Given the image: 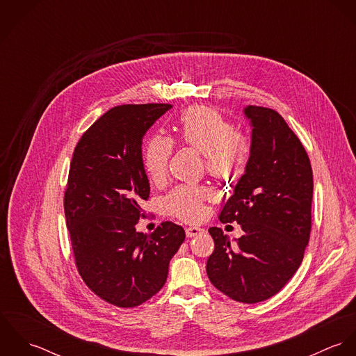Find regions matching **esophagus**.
I'll list each match as a JSON object with an SVG mask.
<instances>
[{
	"label": "esophagus",
	"instance_id": "34e87169",
	"mask_svg": "<svg viewBox=\"0 0 356 356\" xmlns=\"http://www.w3.org/2000/svg\"><path fill=\"white\" fill-rule=\"evenodd\" d=\"M185 232H186V236H188V237H196V236H199V234L203 233L204 229L199 227V226H189V227L185 229Z\"/></svg>",
	"mask_w": 356,
	"mask_h": 356
}]
</instances>
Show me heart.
Returning <instances> with one entry per match:
<instances>
[{
	"instance_id": "b5f03b06",
	"label": "heart",
	"mask_w": 356,
	"mask_h": 356,
	"mask_svg": "<svg viewBox=\"0 0 356 356\" xmlns=\"http://www.w3.org/2000/svg\"><path fill=\"white\" fill-rule=\"evenodd\" d=\"M178 140L205 154V167L216 178H229L247 163L251 144L218 111L207 106L189 108L179 120ZM172 153V143L160 134H153L143 153L145 171L152 182H161ZM211 195L204 186L181 185L165 197L170 213L184 220H196L204 212L203 200Z\"/></svg>"
}]
</instances>
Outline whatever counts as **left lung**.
I'll use <instances>...</instances> for the list:
<instances>
[{
    "mask_svg": "<svg viewBox=\"0 0 356 356\" xmlns=\"http://www.w3.org/2000/svg\"><path fill=\"white\" fill-rule=\"evenodd\" d=\"M244 115L252 127L250 159L219 215L244 234L230 243L209 227L215 250L207 274L230 299L254 305L278 293L305 257L314 181L305 147L277 111L248 105Z\"/></svg>",
    "mask_w": 356,
    "mask_h": 356,
    "instance_id": "1",
    "label": "left lung"
}]
</instances>
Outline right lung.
<instances>
[{
	"mask_svg": "<svg viewBox=\"0 0 356 356\" xmlns=\"http://www.w3.org/2000/svg\"><path fill=\"white\" fill-rule=\"evenodd\" d=\"M171 104H127L105 112L78 141L64 195V213L78 271L109 305H143L165 284L185 230L163 222L136 230L149 197L143 138Z\"/></svg>",
	"mask_w": 356,
	"mask_h": 356,
	"instance_id": "1",
	"label": "right lung"
}]
</instances>
